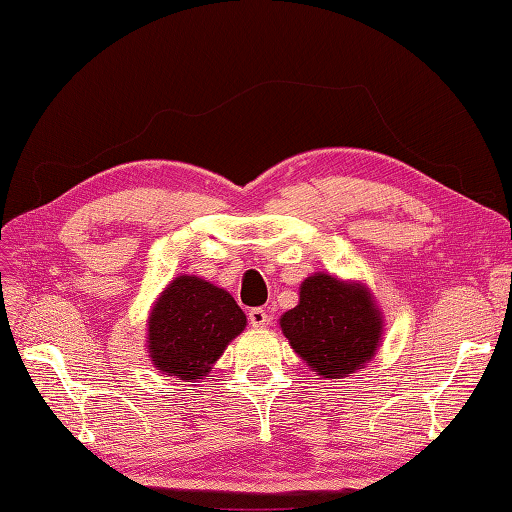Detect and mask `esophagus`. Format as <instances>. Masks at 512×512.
<instances>
[{
    "label": "esophagus",
    "mask_w": 512,
    "mask_h": 512,
    "mask_svg": "<svg viewBox=\"0 0 512 512\" xmlns=\"http://www.w3.org/2000/svg\"><path fill=\"white\" fill-rule=\"evenodd\" d=\"M248 321L253 328H266L268 325V314L264 308H253L248 310Z\"/></svg>",
    "instance_id": "34e87169"
}]
</instances>
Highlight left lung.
Listing matches in <instances>:
<instances>
[{
    "mask_svg": "<svg viewBox=\"0 0 512 512\" xmlns=\"http://www.w3.org/2000/svg\"><path fill=\"white\" fill-rule=\"evenodd\" d=\"M290 347L321 378H345L372 361L385 317L363 281L314 273L301 281L299 303L281 314Z\"/></svg>",
    "mask_w": 512,
    "mask_h": 512,
    "instance_id": "left-lung-1",
    "label": "left lung"
}]
</instances>
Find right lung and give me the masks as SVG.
Returning a JSON list of instances; mask_svg holds the SVG:
<instances>
[{
  "label": "right lung",
  "instance_id": "right-lung-1",
  "mask_svg": "<svg viewBox=\"0 0 512 512\" xmlns=\"http://www.w3.org/2000/svg\"><path fill=\"white\" fill-rule=\"evenodd\" d=\"M244 328L246 314L231 292L198 275H178L151 306L145 345L162 374L198 383Z\"/></svg>",
  "mask_w": 512,
  "mask_h": 512
}]
</instances>
